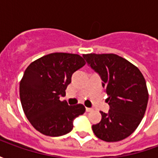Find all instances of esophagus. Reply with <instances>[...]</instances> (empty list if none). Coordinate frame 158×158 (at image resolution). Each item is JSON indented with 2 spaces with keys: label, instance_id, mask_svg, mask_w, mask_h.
<instances>
[{
  "label": "esophagus",
  "instance_id": "esophagus-1",
  "mask_svg": "<svg viewBox=\"0 0 158 158\" xmlns=\"http://www.w3.org/2000/svg\"><path fill=\"white\" fill-rule=\"evenodd\" d=\"M85 110H86V112H90V111L92 110V108H89V107H86Z\"/></svg>",
  "mask_w": 158,
  "mask_h": 158
}]
</instances>
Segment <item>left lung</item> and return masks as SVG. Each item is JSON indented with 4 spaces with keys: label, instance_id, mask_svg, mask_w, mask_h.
<instances>
[{
    "label": "left lung",
    "instance_id": "1",
    "mask_svg": "<svg viewBox=\"0 0 158 158\" xmlns=\"http://www.w3.org/2000/svg\"><path fill=\"white\" fill-rule=\"evenodd\" d=\"M88 65L101 77L108 98V113L92 125L96 137L106 142L125 139L139 126L146 113L148 90L139 69L116 54H85Z\"/></svg>",
    "mask_w": 158,
    "mask_h": 158
}]
</instances>
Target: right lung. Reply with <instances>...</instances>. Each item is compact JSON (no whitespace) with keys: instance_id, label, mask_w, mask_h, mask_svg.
<instances>
[{"instance_id":"add662e5","label":"right lung","mask_w":158,"mask_h":158,"mask_svg":"<svg viewBox=\"0 0 158 158\" xmlns=\"http://www.w3.org/2000/svg\"><path fill=\"white\" fill-rule=\"evenodd\" d=\"M85 61L78 54L55 52L31 62L19 85L23 109L32 126L43 135L61 136L69 133L73 120L85 112L82 104L69 106L60 96L71 83L73 73Z\"/></svg>"}]
</instances>
